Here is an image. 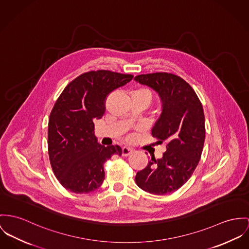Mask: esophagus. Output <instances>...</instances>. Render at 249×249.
<instances>
[{"instance_id": "obj_1", "label": "esophagus", "mask_w": 249, "mask_h": 249, "mask_svg": "<svg viewBox=\"0 0 249 249\" xmlns=\"http://www.w3.org/2000/svg\"><path fill=\"white\" fill-rule=\"evenodd\" d=\"M133 152H134V150L131 149V148H128V147H123L122 148V155L123 156H129Z\"/></svg>"}]
</instances>
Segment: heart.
<instances>
[{"label":"heart","instance_id":"obj_1","mask_svg":"<svg viewBox=\"0 0 249 249\" xmlns=\"http://www.w3.org/2000/svg\"><path fill=\"white\" fill-rule=\"evenodd\" d=\"M133 93H134V94H138V95L146 96L150 99V101H151V98H152L151 93H150L149 90H147V89H145V88H139V89H137V90H134Z\"/></svg>","mask_w":249,"mask_h":249}]
</instances>
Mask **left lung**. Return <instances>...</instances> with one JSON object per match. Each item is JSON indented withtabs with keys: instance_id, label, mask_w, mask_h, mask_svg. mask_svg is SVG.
I'll return each instance as SVG.
<instances>
[{
	"instance_id": "left-lung-1",
	"label": "left lung",
	"mask_w": 249,
	"mask_h": 249,
	"mask_svg": "<svg viewBox=\"0 0 249 249\" xmlns=\"http://www.w3.org/2000/svg\"><path fill=\"white\" fill-rule=\"evenodd\" d=\"M134 79L160 96L162 114L152 135L157 144H167L163 157L152 158L145 169L136 173L135 182L145 192L169 194L191 178L201 158L206 136L203 106L192 86L174 74H143Z\"/></svg>"
}]
</instances>
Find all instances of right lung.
I'll return each mask as SVG.
<instances>
[{
  "label": "right lung",
  "mask_w": 249,
  "mask_h": 249,
  "mask_svg": "<svg viewBox=\"0 0 249 249\" xmlns=\"http://www.w3.org/2000/svg\"><path fill=\"white\" fill-rule=\"evenodd\" d=\"M133 77L108 70L86 72L58 96L49 116L48 154L54 174L66 190L96 191L104 180V163L113 154H122L118 145L97 143L94 119L104 115L107 96Z\"/></svg>",
  "instance_id": "1"
}]
</instances>
